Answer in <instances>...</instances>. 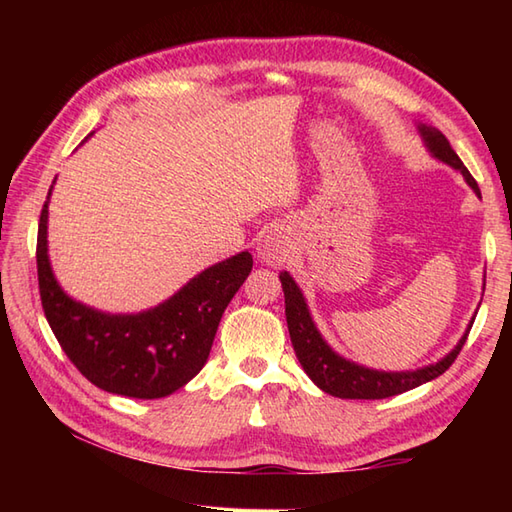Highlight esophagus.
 <instances>
[{"instance_id":"34e87169","label":"esophagus","mask_w":512,"mask_h":512,"mask_svg":"<svg viewBox=\"0 0 512 512\" xmlns=\"http://www.w3.org/2000/svg\"><path fill=\"white\" fill-rule=\"evenodd\" d=\"M290 248H292V242L286 228L275 226L262 237V242L257 246V255L266 266H279L288 257Z\"/></svg>"}]
</instances>
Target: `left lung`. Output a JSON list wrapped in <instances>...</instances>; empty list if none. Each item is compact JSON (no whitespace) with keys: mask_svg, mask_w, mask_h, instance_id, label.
Returning a JSON list of instances; mask_svg holds the SVG:
<instances>
[{"mask_svg":"<svg viewBox=\"0 0 512 512\" xmlns=\"http://www.w3.org/2000/svg\"><path fill=\"white\" fill-rule=\"evenodd\" d=\"M418 132L424 147H427L429 154L449 165L451 169L460 171L464 182L475 191L477 198H482L480 187L473 180L469 169L464 167V162L455 154L449 140L444 138L442 132L431 125H418ZM281 288H284L286 297V321H288V332L292 347H295V354L303 367V372L310 376V380L325 394L336 396V398H350V400H380L389 396L405 394L409 389H416L429 380L438 378L440 374L447 372L451 363L458 358L462 345L466 343V336H469L475 317L466 325L462 339L455 343L449 354H444L440 361L424 365L418 369H405V372H385V369H372L365 365H358L350 358L341 356L334 352L323 339L319 332L317 323H314L308 301L303 297L301 288L297 281L290 277L288 270H281L279 273ZM477 314V312H475Z\"/></svg>","mask_w":512,"mask_h":512,"instance_id":"1","label":"left lung"}]
</instances>
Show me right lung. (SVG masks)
Listing matches in <instances>:
<instances>
[{
    "label": "right lung",
    "mask_w": 512,
    "mask_h": 512,
    "mask_svg": "<svg viewBox=\"0 0 512 512\" xmlns=\"http://www.w3.org/2000/svg\"><path fill=\"white\" fill-rule=\"evenodd\" d=\"M52 187L39 217L37 275L43 312L63 352L92 385L110 394L143 400L173 394L204 367L217 325L253 268V257L244 250L204 268L176 295L143 312L85 306L59 286L50 266Z\"/></svg>",
    "instance_id": "add662e5"
}]
</instances>
